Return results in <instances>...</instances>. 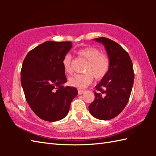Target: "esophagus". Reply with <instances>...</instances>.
<instances>
[{
    "mask_svg": "<svg viewBox=\"0 0 156 156\" xmlns=\"http://www.w3.org/2000/svg\"><path fill=\"white\" fill-rule=\"evenodd\" d=\"M84 92V90H78V94L79 95H80V94H82Z\"/></svg>",
    "mask_w": 156,
    "mask_h": 156,
    "instance_id": "obj_1",
    "label": "esophagus"
}]
</instances>
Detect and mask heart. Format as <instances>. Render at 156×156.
<instances>
[{
    "instance_id": "b5f03b06",
    "label": "heart",
    "mask_w": 156,
    "mask_h": 156,
    "mask_svg": "<svg viewBox=\"0 0 156 156\" xmlns=\"http://www.w3.org/2000/svg\"><path fill=\"white\" fill-rule=\"evenodd\" d=\"M79 56L87 60L82 74H75L69 78L68 84L72 87L84 88L90 85L93 77L95 80H100L108 74L111 66V61L108 56L101 54L100 49L94 47H87L78 49ZM72 57L69 54H66L62 59V64L64 71L67 74L72 72Z\"/></svg>"
}]
</instances>
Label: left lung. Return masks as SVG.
Listing matches in <instances>:
<instances>
[{"label":"left lung","instance_id":"8db88e82","mask_svg":"<svg viewBox=\"0 0 156 156\" xmlns=\"http://www.w3.org/2000/svg\"><path fill=\"white\" fill-rule=\"evenodd\" d=\"M94 40L105 45L111 66L108 74L95 87L94 100L88 108L95 118L110 120L121 113L129 101L134 82L133 63L117 43L104 37Z\"/></svg>","mask_w":156,"mask_h":156}]
</instances>
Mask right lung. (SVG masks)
<instances>
[{
  "label": "right lung",
  "mask_w": 156,
  "mask_h": 156,
  "mask_svg": "<svg viewBox=\"0 0 156 156\" xmlns=\"http://www.w3.org/2000/svg\"><path fill=\"white\" fill-rule=\"evenodd\" d=\"M71 41H45L26 55L21 71V83L26 101L43 120L54 122L68 115L78 94L67 82L62 61L71 49Z\"/></svg>",
  "instance_id": "right-lung-1"
}]
</instances>
